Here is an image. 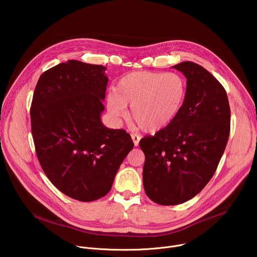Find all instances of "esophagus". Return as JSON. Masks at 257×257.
Returning a JSON list of instances; mask_svg holds the SVG:
<instances>
[{
    "label": "esophagus",
    "instance_id": "esophagus-1",
    "mask_svg": "<svg viewBox=\"0 0 257 257\" xmlns=\"http://www.w3.org/2000/svg\"><path fill=\"white\" fill-rule=\"evenodd\" d=\"M131 138H132V140H133L134 145L137 146V145L139 144V141H140V139H141V136H140L139 134H137V133H132V134H131Z\"/></svg>",
    "mask_w": 257,
    "mask_h": 257
}]
</instances>
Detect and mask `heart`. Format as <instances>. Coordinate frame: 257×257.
I'll return each mask as SVG.
<instances>
[{"label":"heart","mask_w":257,"mask_h":257,"mask_svg":"<svg viewBox=\"0 0 257 257\" xmlns=\"http://www.w3.org/2000/svg\"><path fill=\"white\" fill-rule=\"evenodd\" d=\"M109 91L106 105L112 115L127 116V104L132 117L145 131H157L168 126L184 104L187 83L176 72L136 71L124 75Z\"/></svg>","instance_id":"obj_1"}]
</instances>
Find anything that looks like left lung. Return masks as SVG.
<instances>
[{
    "label": "left lung",
    "instance_id": "8db88e82",
    "mask_svg": "<svg viewBox=\"0 0 257 257\" xmlns=\"http://www.w3.org/2000/svg\"><path fill=\"white\" fill-rule=\"evenodd\" d=\"M187 79L178 116L154 136H145L143 186L161 205H176L197 195L213 176L230 134L231 111L223 85L202 66H173Z\"/></svg>",
    "mask_w": 257,
    "mask_h": 257
}]
</instances>
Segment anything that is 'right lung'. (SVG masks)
<instances>
[{
  "instance_id": "1",
  "label": "right lung",
  "mask_w": 257,
  "mask_h": 257,
  "mask_svg": "<svg viewBox=\"0 0 257 257\" xmlns=\"http://www.w3.org/2000/svg\"><path fill=\"white\" fill-rule=\"evenodd\" d=\"M106 68L76 60L41 75L31 107V133L49 180L67 196L93 201L111 190L133 149L130 134L103 126Z\"/></svg>"
}]
</instances>
